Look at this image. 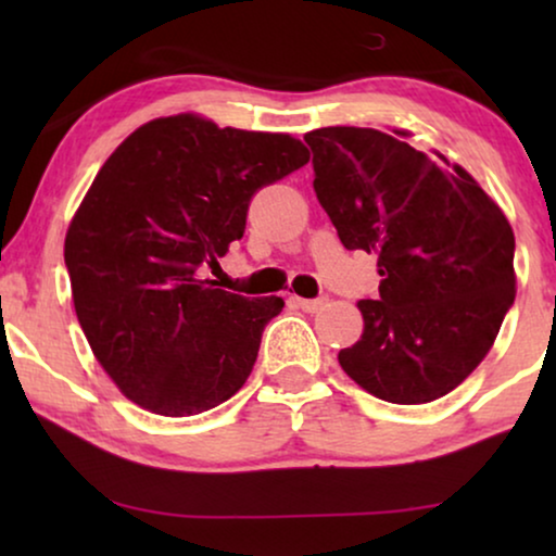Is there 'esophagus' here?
<instances>
[{"label": "esophagus", "mask_w": 556, "mask_h": 556, "mask_svg": "<svg viewBox=\"0 0 556 556\" xmlns=\"http://www.w3.org/2000/svg\"><path fill=\"white\" fill-rule=\"evenodd\" d=\"M291 303L293 306H299L303 311H318L326 303V299L321 295V299H299V295H291Z\"/></svg>", "instance_id": "esophagus-1"}]
</instances>
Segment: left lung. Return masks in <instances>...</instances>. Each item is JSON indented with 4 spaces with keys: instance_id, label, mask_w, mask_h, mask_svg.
I'll return each instance as SVG.
<instances>
[{
    "instance_id": "obj_1",
    "label": "left lung",
    "mask_w": 556,
    "mask_h": 556,
    "mask_svg": "<svg viewBox=\"0 0 556 556\" xmlns=\"http://www.w3.org/2000/svg\"><path fill=\"white\" fill-rule=\"evenodd\" d=\"M303 141L341 245L377 255L382 276L377 301H359L364 333L339 352L341 369L394 405L443 397L514 306L511 225L466 169L397 136L326 126Z\"/></svg>"
}]
</instances>
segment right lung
I'll list each match as a JSON object with an SVG mask.
<instances>
[{
  "label": "right lung",
  "mask_w": 556,
  "mask_h": 556,
  "mask_svg": "<svg viewBox=\"0 0 556 556\" xmlns=\"http://www.w3.org/2000/svg\"><path fill=\"white\" fill-rule=\"evenodd\" d=\"M308 162L288 134L169 116L109 156L65 238L73 303L96 359L156 415L217 407L245 384L283 299L204 278L245 232L257 189Z\"/></svg>",
  "instance_id": "add662e5"
}]
</instances>
